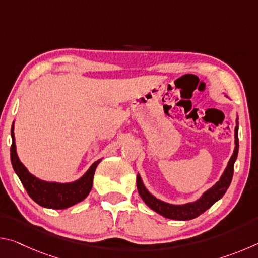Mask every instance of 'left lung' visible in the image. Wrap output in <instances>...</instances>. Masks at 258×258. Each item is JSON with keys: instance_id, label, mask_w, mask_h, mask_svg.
Here are the masks:
<instances>
[{"instance_id": "8db88e82", "label": "left lung", "mask_w": 258, "mask_h": 258, "mask_svg": "<svg viewBox=\"0 0 258 258\" xmlns=\"http://www.w3.org/2000/svg\"><path fill=\"white\" fill-rule=\"evenodd\" d=\"M234 151L233 155L226 166L224 173L222 174L220 181H217L211 189L204 192V195L194 203H187L184 205H172L165 203L163 200L157 199L155 196H152L149 191L146 189L145 184L141 180V176L138 174L137 176V186L140 197L142 198L143 202L147 204L148 207H150L152 211L160 214L166 218H171V220L177 221H189L192 218L198 217L202 215L204 212H206L209 207H212L217 200H220L223 197L224 194L230 186V183L232 181L233 176V166L234 161L238 157L239 150V139H238V118H237V126L234 128Z\"/></svg>"}]
</instances>
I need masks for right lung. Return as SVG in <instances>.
Listing matches in <instances>:
<instances>
[{
  "label": "right lung",
  "instance_id": "right-lung-1",
  "mask_svg": "<svg viewBox=\"0 0 258 258\" xmlns=\"http://www.w3.org/2000/svg\"><path fill=\"white\" fill-rule=\"evenodd\" d=\"M12 145L10 149L11 164L26 191L35 203L40 206L52 209H64L84 200L90 194L93 184V176L97 166L101 159L92 164L87 172L78 180L71 183L46 182L40 180L28 172L19 160L16 150L14 125L11 127Z\"/></svg>",
  "mask_w": 258,
  "mask_h": 258
}]
</instances>
